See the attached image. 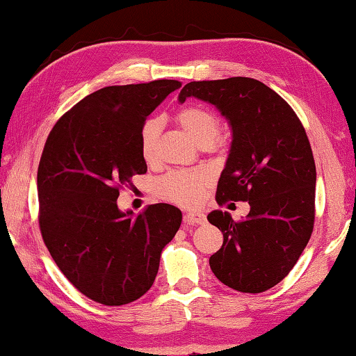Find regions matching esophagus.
I'll return each mask as SVG.
<instances>
[{
  "instance_id": "34e87169",
  "label": "esophagus",
  "mask_w": 356,
  "mask_h": 356,
  "mask_svg": "<svg viewBox=\"0 0 356 356\" xmlns=\"http://www.w3.org/2000/svg\"><path fill=\"white\" fill-rule=\"evenodd\" d=\"M204 221H206V215L202 212H197V210H190V212H186L184 216V222L188 226L202 225Z\"/></svg>"
}]
</instances>
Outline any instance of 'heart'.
Returning a JSON list of instances; mask_svg holds the SVG:
<instances>
[{
	"mask_svg": "<svg viewBox=\"0 0 356 356\" xmlns=\"http://www.w3.org/2000/svg\"><path fill=\"white\" fill-rule=\"evenodd\" d=\"M177 124L201 146H209L220 134L218 118L202 105H188L180 108L176 114ZM160 131L159 119L144 120L140 130V149L144 160L155 156L156 138ZM209 185V176L204 171L177 170L168 172L159 182V195L171 202L191 206L200 201Z\"/></svg>",
	"mask_w": 356,
	"mask_h": 356,
	"instance_id": "1",
	"label": "heart"
}]
</instances>
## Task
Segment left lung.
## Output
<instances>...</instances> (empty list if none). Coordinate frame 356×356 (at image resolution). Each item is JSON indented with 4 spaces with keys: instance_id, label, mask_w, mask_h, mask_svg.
I'll return each instance as SVG.
<instances>
[{
    "instance_id": "left-lung-1",
    "label": "left lung",
    "mask_w": 356,
    "mask_h": 356,
    "mask_svg": "<svg viewBox=\"0 0 356 356\" xmlns=\"http://www.w3.org/2000/svg\"><path fill=\"white\" fill-rule=\"evenodd\" d=\"M188 97L215 105L232 129L216 202L250 204L240 221L221 210L209 213L222 232L210 268L234 291H268L293 268L314 227L316 163L308 135L291 105L254 78L191 81L179 102Z\"/></svg>"
}]
</instances>
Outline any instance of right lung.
Returning <instances> with one entry per match:
<instances>
[{"label":"right lung","instance_id":"right-lung-1","mask_svg":"<svg viewBox=\"0 0 356 356\" xmlns=\"http://www.w3.org/2000/svg\"><path fill=\"white\" fill-rule=\"evenodd\" d=\"M182 83L106 86L59 118L38 170L39 227L53 261L88 298L120 306L152 287L160 256L182 222L170 204L120 212L119 190L147 171L144 120Z\"/></svg>","mask_w":356,"mask_h":356}]
</instances>
